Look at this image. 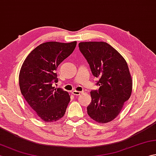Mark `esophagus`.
I'll list each match as a JSON object with an SVG mask.
<instances>
[{"label": "esophagus", "mask_w": 156, "mask_h": 156, "mask_svg": "<svg viewBox=\"0 0 156 156\" xmlns=\"http://www.w3.org/2000/svg\"><path fill=\"white\" fill-rule=\"evenodd\" d=\"M82 93V92H80V91H76V90H74L72 92V94H74V95H76V96H78V95H80V94H81Z\"/></svg>", "instance_id": "34e87169"}]
</instances>
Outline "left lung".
Here are the masks:
<instances>
[{
  "instance_id": "obj_1",
  "label": "left lung",
  "mask_w": 156,
  "mask_h": 156,
  "mask_svg": "<svg viewBox=\"0 0 156 156\" xmlns=\"http://www.w3.org/2000/svg\"><path fill=\"white\" fill-rule=\"evenodd\" d=\"M79 49L99 78L98 90H92L88 115L94 121L107 123L117 117L132 92L131 76L123 57L107 43H79Z\"/></svg>"
}]
</instances>
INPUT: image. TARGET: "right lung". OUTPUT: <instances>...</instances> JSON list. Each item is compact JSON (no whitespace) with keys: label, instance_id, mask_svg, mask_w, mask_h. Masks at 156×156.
<instances>
[{"label":"right lung","instance_id":"add662e5","mask_svg":"<svg viewBox=\"0 0 156 156\" xmlns=\"http://www.w3.org/2000/svg\"><path fill=\"white\" fill-rule=\"evenodd\" d=\"M76 41H49L38 45L25 59L19 73V87L29 108L46 122L57 121L64 115L70 96L53 87L58 82V66L70 55Z\"/></svg>","mask_w":156,"mask_h":156}]
</instances>
